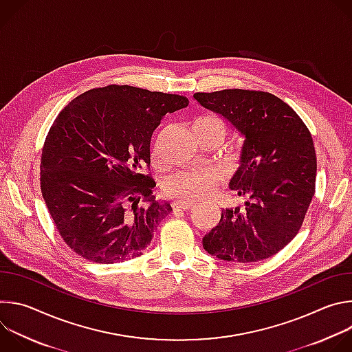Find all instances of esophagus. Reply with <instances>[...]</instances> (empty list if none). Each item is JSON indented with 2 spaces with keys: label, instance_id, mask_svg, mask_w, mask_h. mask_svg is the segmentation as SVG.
<instances>
[{
  "label": "esophagus",
  "instance_id": "obj_1",
  "mask_svg": "<svg viewBox=\"0 0 352 352\" xmlns=\"http://www.w3.org/2000/svg\"><path fill=\"white\" fill-rule=\"evenodd\" d=\"M192 208H193V204H190V202H175V204H173L174 212H186V210H190Z\"/></svg>",
  "mask_w": 352,
  "mask_h": 352
}]
</instances>
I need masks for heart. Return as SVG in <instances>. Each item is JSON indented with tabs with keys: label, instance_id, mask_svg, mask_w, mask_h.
<instances>
[{
	"label": "heart",
	"instance_id": "b5f03b06",
	"mask_svg": "<svg viewBox=\"0 0 352 352\" xmlns=\"http://www.w3.org/2000/svg\"><path fill=\"white\" fill-rule=\"evenodd\" d=\"M193 129L202 132H216L224 138L227 132V126L224 121L216 116H204L195 121ZM219 184L217 174L212 171H189L181 173L173 177L167 186L166 192L178 199V200H189V202H197L209 197Z\"/></svg>",
	"mask_w": 352,
	"mask_h": 352
}]
</instances>
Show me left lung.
Masks as SVG:
<instances>
[{
    "label": "left lung",
    "instance_id": "8db88e82",
    "mask_svg": "<svg viewBox=\"0 0 352 352\" xmlns=\"http://www.w3.org/2000/svg\"><path fill=\"white\" fill-rule=\"evenodd\" d=\"M193 98L243 136L230 188L246 199L245 210H223L204 248L226 262L267 259L298 234L315 195L312 135L287 103L266 91L226 89Z\"/></svg>",
    "mask_w": 352,
    "mask_h": 352
}]
</instances>
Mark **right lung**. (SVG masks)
I'll list each match as a JSON object with an SVG mask.
<instances>
[{
	"label": "right lung",
	"mask_w": 352,
	"mask_h": 352,
	"mask_svg": "<svg viewBox=\"0 0 352 352\" xmlns=\"http://www.w3.org/2000/svg\"><path fill=\"white\" fill-rule=\"evenodd\" d=\"M188 104L184 96L110 85L78 96L56 118L41 152V193L60 235L83 259L140 256L173 212L140 170L150 164L162 118Z\"/></svg>",
	"instance_id": "obj_1"
}]
</instances>
